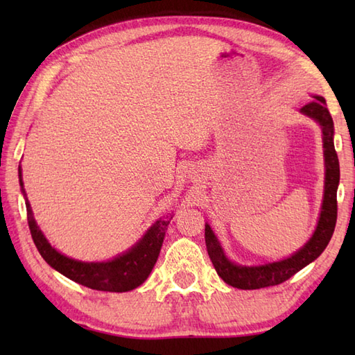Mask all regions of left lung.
I'll list each match as a JSON object with an SVG mask.
<instances>
[{
	"instance_id": "left-lung-1",
	"label": "left lung",
	"mask_w": 355,
	"mask_h": 355,
	"mask_svg": "<svg viewBox=\"0 0 355 355\" xmlns=\"http://www.w3.org/2000/svg\"><path fill=\"white\" fill-rule=\"evenodd\" d=\"M313 97L314 99L304 105L300 111L318 120L323 132V148H325L323 153H325L327 173L325 193H323V205L318 229H315L313 238L290 258L259 267H241L225 258L212 229H210L209 224H206L205 238L209 258L212 261L218 276L225 284L235 286V288L258 290L288 281L299 270H302L308 263L318 259L320 253L327 248L331 236H333L337 221V186L338 180H340V168H338V158L333 140L334 123L329 110L327 108V101L322 96Z\"/></svg>"
}]
</instances>
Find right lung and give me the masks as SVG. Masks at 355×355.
I'll use <instances>...</instances> for the list:
<instances>
[{
	"mask_svg": "<svg viewBox=\"0 0 355 355\" xmlns=\"http://www.w3.org/2000/svg\"><path fill=\"white\" fill-rule=\"evenodd\" d=\"M18 172L21 192L24 195L26 200L30 233H32L33 243L37 248V252L41 253V256L50 267L58 270L59 273H62L74 282L99 291L123 293L137 288L139 285L146 281V277L149 276L150 271H153L157 262L158 253H160V248L164 239V233L166 229H168V224L172 216H166L164 220H158L130 252L123 253L122 256H117L116 259L108 262L74 261L56 252L55 248L49 244V241L45 239L40 227H37L32 209H30L28 205V200L26 197L21 169Z\"/></svg>",
	"mask_w": 355,
	"mask_h": 355,
	"instance_id": "obj_1",
	"label": "right lung"
}]
</instances>
